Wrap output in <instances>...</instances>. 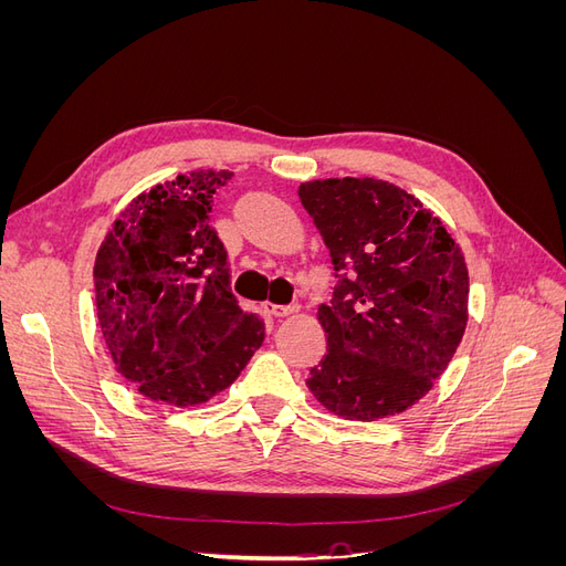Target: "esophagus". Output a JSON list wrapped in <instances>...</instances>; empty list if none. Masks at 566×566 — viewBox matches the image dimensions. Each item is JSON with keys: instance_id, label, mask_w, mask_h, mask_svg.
I'll use <instances>...</instances> for the list:
<instances>
[{"instance_id": "obj_1", "label": "esophagus", "mask_w": 566, "mask_h": 566, "mask_svg": "<svg viewBox=\"0 0 566 566\" xmlns=\"http://www.w3.org/2000/svg\"><path fill=\"white\" fill-rule=\"evenodd\" d=\"M264 310H266L271 316H293V314L300 312V306H297V304L283 306V304H271V302H266Z\"/></svg>"}]
</instances>
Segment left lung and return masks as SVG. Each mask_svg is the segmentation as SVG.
<instances>
[{
	"instance_id": "obj_1",
	"label": "left lung",
	"mask_w": 566,
	"mask_h": 566,
	"mask_svg": "<svg viewBox=\"0 0 566 566\" xmlns=\"http://www.w3.org/2000/svg\"><path fill=\"white\" fill-rule=\"evenodd\" d=\"M297 193L337 276L333 300L318 306L328 352L306 387L345 420L403 413L465 333V256L439 217L389 181L316 179Z\"/></svg>"
}]
</instances>
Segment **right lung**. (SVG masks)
<instances>
[{
    "mask_svg": "<svg viewBox=\"0 0 566 566\" xmlns=\"http://www.w3.org/2000/svg\"><path fill=\"white\" fill-rule=\"evenodd\" d=\"M233 172L196 169L119 212L94 264L96 316L123 378L146 399L198 406L227 389L264 342L238 306L227 250L210 227Z\"/></svg>",
    "mask_w": 566,
    "mask_h": 566,
    "instance_id": "right-lung-1",
    "label": "right lung"
}]
</instances>
